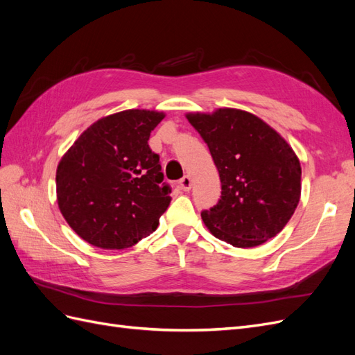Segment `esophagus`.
Segmentation results:
<instances>
[{
    "instance_id": "34e87169",
    "label": "esophagus",
    "mask_w": 355,
    "mask_h": 355,
    "mask_svg": "<svg viewBox=\"0 0 355 355\" xmlns=\"http://www.w3.org/2000/svg\"><path fill=\"white\" fill-rule=\"evenodd\" d=\"M179 187H180V189H182V191L188 192V191L191 189V187H192V180H191V178H189L188 175H185L184 178H182V179L179 180Z\"/></svg>"
}]
</instances>
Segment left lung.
<instances>
[{
	"label": "left lung",
	"mask_w": 355,
	"mask_h": 355,
	"mask_svg": "<svg viewBox=\"0 0 355 355\" xmlns=\"http://www.w3.org/2000/svg\"><path fill=\"white\" fill-rule=\"evenodd\" d=\"M218 167L222 192L201 219L214 237L234 247H254L275 237L300 198L299 159L261 118L222 108L188 114Z\"/></svg>",
	"instance_id": "1"
}]
</instances>
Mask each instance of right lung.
<instances>
[{
	"mask_svg": "<svg viewBox=\"0 0 355 355\" xmlns=\"http://www.w3.org/2000/svg\"><path fill=\"white\" fill-rule=\"evenodd\" d=\"M163 112L127 110L92 124L56 171L59 209L92 245L121 250L153 234L171 188L148 141Z\"/></svg>",
	"mask_w": 355,
	"mask_h": 355,
	"instance_id": "right-lung-1",
	"label": "right lung"
}]
</instances>
